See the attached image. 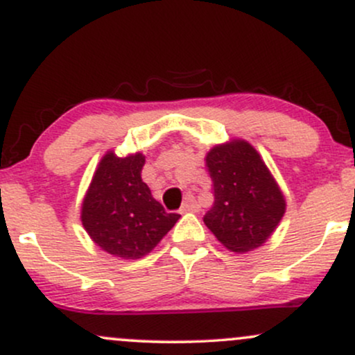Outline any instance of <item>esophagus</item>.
I'll list each match as a JSON object with an SVG mask.
<instances>
[{
    "instance_id": "34e87169",
    "label": "esophagus",
    "mask_w": 355,
    "mask_h": 355,
    "mask_svg": "<svg viewBox=\"0 0 355 355\" xmlns=\"http://www.w3.org/2000/svg\"><path fill=\"white\" fill-rule=\"evenodd\" d=\"M198 209H200V207H198V203H197V200H195L193 197H191V195H189V197H187V200H185V203H183L182 205V214H187V211H198Z\"/></svg>"
}]
</instances>
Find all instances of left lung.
Here are the masks:
<instances>
[{"label":"left lung","instance_id":"8db88e82","mask_svg":"<svg viewBox=\"0 0 355 355\" xmlns=\"http://www.w3.org/2000/svg\"><path fill=\"white\" fill-rule=\"evenodd\" d=\"M205 166L215 202L203 222L223 247L247 254L262 247L282 220L284 191L260 153L243 138L211 146Z\"/></svg>","mask_w":355,"mask_h":355}]
</instances>
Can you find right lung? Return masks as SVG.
Wrapping results in <instances>:
<instances>
[{
    "instance_id": "right-lung-1",
    "label": "right lung",
    "mask_w": 355,
    "mask_h": 355,
    "mask_svg": "<svg viewBox=\"0 0 355 355\" xmlns=\"http://www.w3.org/2000/svg\"><path fill=\"white\" fill-rule=\"evenodd\" d=\"M145 155L101 157L81 202V225L95 245L123 260L148 255L180 218L166 214L141 180Z\"/></svg>"
}]
</instances>
